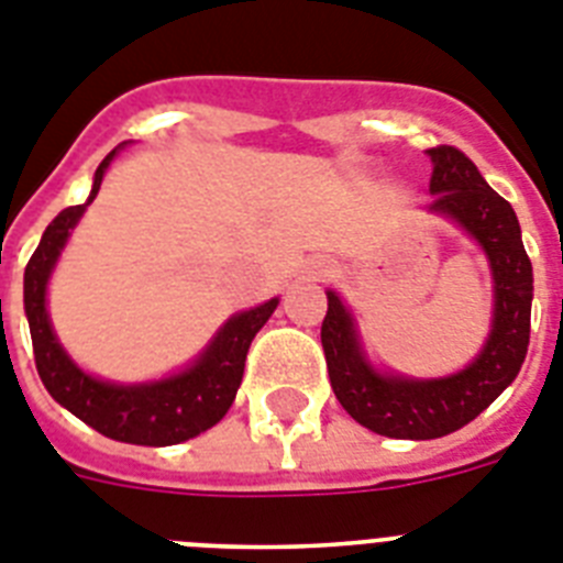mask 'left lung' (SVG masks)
Listing matches in <instances>:
<instances>
[{"label":"left lung","mask_w":563,"mask_h":563,"mask_svg":"<svg viewBox=\"0 0 563 563\" xmlns=\"http://www.w3.org/2000/svg\"><path fill=\"white\" fill-rule=\"evenodd\" d=\"M429 157L434 163L429 211L464 225L493 266L495 320L484 352L452 377L404 380L377 375L363 361L352 318L334 291H325L329 311L320 325L329 380L340 406L361 427L404 441L443 438L478 418L521 372L530 346L532 263L523 252L512 206L486 186L475 163L455 145L429 148Z\"/></svg>","instance_id":"obj_1"}]
</instances>
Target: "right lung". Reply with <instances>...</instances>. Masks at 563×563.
<instances>
[{
  "instance_id": "add662e5",
  "label": "right lung",
  "mask_w": 563,
  "mask_h": 563,
  "mask_svg": "<svg viewBox=\"0 0 563 563\" xmlns=\"http://www.w3.org/2000/svg\"><path fill=\"white\" fill-rule=\"evenodd\" d=\"M111 159L113 151L99 163L91 197L85 206H91L97 197L102 174ZM85 206H70L54 217V223L45 229L36 252L25 266V314L31 325L36 372L56 404H63L68 412H74L111 441L136 443V446H172V443L188 441L194 434L220 423L229 412L243 380L249 346L263 323L272 318V311L277 309V300H268L257 309L231 318L211 340V346L202 352L200 361L183 375L143 386H117L85 375L63 352L51 329L48 311H45V286H48L51 268L63 252L70 229L82 217Z\"/></svg>"
}]
</instances>
